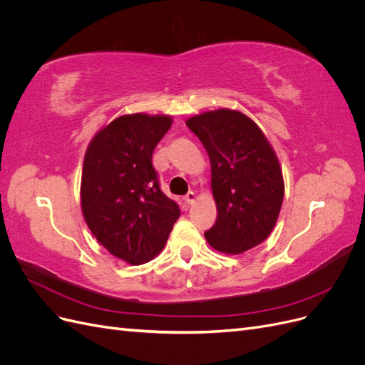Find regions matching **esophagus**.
Returning a JSON list of instances; mask_svg holds the SVG:
<instances>
[{"mask_svg":"<svg viewBox=\"0 0 365 365\" xmlns=\"http://www.w3.org/2000/svg\"><path fill=\"white\" fill-rule=\"evenodd\" d=\"M195 197H196V195H195L193 192H189V193H187V195L182 197V200H184V202H185L187 205H190V204L195 202Z\"/></svg>","mask_w":365,"mask_h":365,"instance_id":"obj_1","label":"esophagus"}]
</instances>
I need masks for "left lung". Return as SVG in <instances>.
I'll list each match as a JSON object with an SVG mask.
<instances>
[{
	"mask_svg": "<svg viewBox=\"0 0 365 365\" xmlns=\"http://www.w3.org/2000/svg\"><path fill=\"white\" fill-rule=\"evenodd\" d=\"M185 125L212 163L217 217L205 231L207 242L227 254L259 245L277 222L284 193L280 164L267 137L250 117L231 109L195 115Z\"/></svg>",
	"mask_w": 365,
	"mask_h": 365,
	"instance_id": "1",
	"label": "left lung"
}]
</instances>
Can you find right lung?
Masks as SVG:
<instances>
[{
    "instance_id": "add662e5",
    "label": "right lung",
    "mask_w": 365,
    "mask_h": 365,
    "mask_svg": "<svg viewBox=\"0 0 365 365\" xmlns=\"http://www.w3.org/2000/svg\"><path fill=\"white\" fill-rule=\"evenodd\" d=\"M172 126L168 115H121L98 130L82 170V213L96 239L130 264L153 259L180 217L160 187L153 149Z\"/></svg>"
}]
</instances>
